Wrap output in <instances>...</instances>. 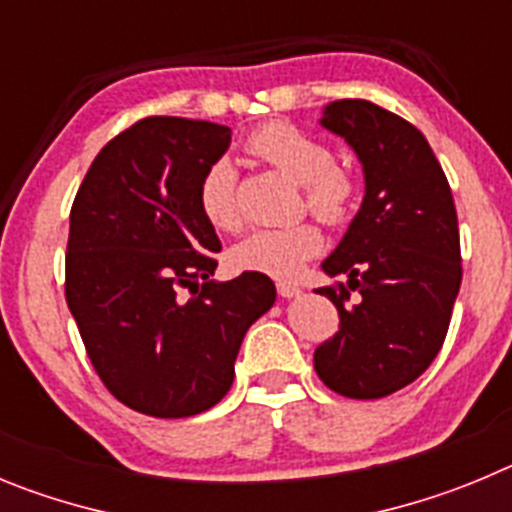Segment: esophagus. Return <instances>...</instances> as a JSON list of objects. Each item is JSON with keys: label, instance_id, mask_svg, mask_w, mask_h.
<instances>
[{"label": "esophagus", "instance_id": "esophagus-1", "mask_svg": "<svg viewBox=\"0 0 512 512\" xmlns=\"http://www.w3.org/2000/svg\"><path fill=\"white\" fill-rule=\"evenodd\" d=\"M278 293L283 298H296V296H301L303 290L293 283H278Z\"/></svg>", "mask_w": 512, "mask_h": 512}]
</instances>
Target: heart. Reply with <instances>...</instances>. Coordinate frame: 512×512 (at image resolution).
I'll list each match as a JSON object with an SVG mask.
<instances>
[{"mask_svg": "<svg viewBox=\"0 0 512 512\" xmlns=\"http://www.w3.org/2000/svg\"><path fill=\"white\" fill-rule=\"evenodd\" d=\"M245 150L285 178L301 186L303 206L329 227H339L352 214L357 186L344 165L334 163L329 147L288 122H267L252 130ZM199 211L216 232H237L242 211L237 201V173L227 160L206 168L199 183ZM324 247L321 229L311 222L260 229L232 250V265L245 273L270 278H296L311 257Z\"/></svg>", "mask_w": 512, "mask_h": 512, "instance_id": "1", "label": "heart"}]
</instances>
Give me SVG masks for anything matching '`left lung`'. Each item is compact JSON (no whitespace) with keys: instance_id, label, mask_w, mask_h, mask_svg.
Instances as JSON below:
<instances>
[{"instance_id":"obj_1","label":"left lung","mask_w":512,"mask_h":512,"mask_svg":"<svg viewBox=\"0 0 512 512\" xmlns=\"http://www.w3.org/2000/svg\"><path fill=\"white\" fill-rule=\"evenodd\" d=\"M321 124L354 147L367 191L324 260L336 283L316 293L336 306L339 331L316 347L313 367L344 398H385L418 380L446 339L462 285L457 209L411 122L372 101L342 99Z\"/></svg>"}]
</instances>
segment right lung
<instances>
[{
	"label": "right lung",
	"mask_w": 512,
	"mask_h": 512,
	"mask_svg": "<svg viewBox=\"0 0 512 512\" xmlns=\"http://www.w3.org/2000/svg\"><path fill=\"white\" fill-rule=\"evenodd\" d=\"M232 130L145 117L101 147L71 206L66 303L104 388L155 418L229 393L247 329L275 303L267 275L214 283L222 242L199 183Z\"/></svg>",
	"instance_id": "1"
}]
</instances>
